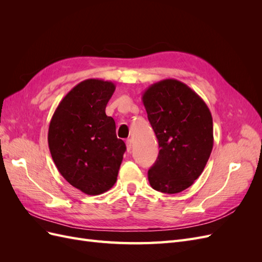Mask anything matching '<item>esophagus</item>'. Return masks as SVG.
I'll return each mask as SVG.
<instances>
[{"label": "esophagus", "instance_id": "esophagus-1", "mask_svg": "<svg viewBox=\"0 0 262 262\" xmlns=\"http://www.w3.org/2000/svg\"><path fill=\"white\" fill-rule=\"evenodd\" d=\"M126 142V147H128V152L130 153L131 150H132V147H133V143H132V141L130 140V139H128L125 141Z\"/></svg>", "mask_w": 262, "mask_h": 262}]
</instances>
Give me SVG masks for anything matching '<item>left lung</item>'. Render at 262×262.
I'll return each mask as SVG.
<instances>
[{
  "label": "left lung",
  "mask_w": 262,
  "mask_h": 262,
  "mask_svg": "<svg viewBox=\"0 0 262 262\" xmlns=\"http://www.w3.org/2000/svg\"><path fill=\"white\" fill-rule=\"evenodd\" d=\"M144 106L158 148L148 169L149 184L165 193L180 192L201 175L212 152L210 109L193 90L175 78L149 85Z\"/></svg>",
  "instance_id": "1"
}]
</instances>
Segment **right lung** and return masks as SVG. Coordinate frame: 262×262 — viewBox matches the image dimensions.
<instances>
[{
    "mask_svg": "<svg viewBox=\"0 0 262 262\" xmlns=\"http://www.w3.org/2000/svg\"><path fill=\"white\" fill-rule=\"evenodd\" d=\"M116 90L112 81L89 78L62 98L49 123L48 142L61 175L85 193H100L117 180L124 142L106 115Z\"/></svg>",
    "mask_w": 262,
    "mask_h": 262,
    "instance_id": "obj_1",
    "label": "right lung"
}]
</instances>
